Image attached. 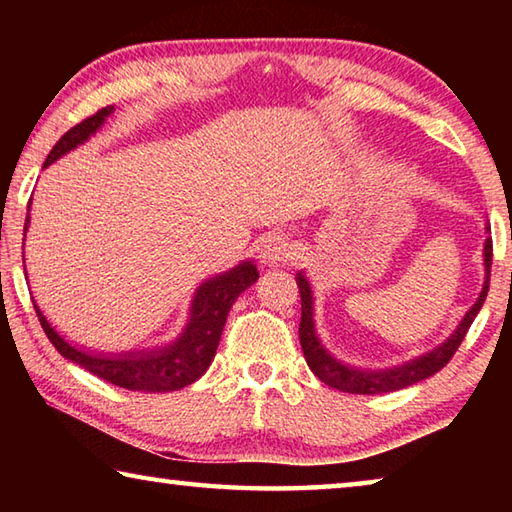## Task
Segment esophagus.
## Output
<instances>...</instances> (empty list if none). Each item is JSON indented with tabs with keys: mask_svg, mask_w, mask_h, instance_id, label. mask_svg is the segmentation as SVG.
Instances as JSON below:
<instances>
[{
	"mask_svg": "<svg viewBox=\"0 0 512 512\" xmlns=\"http://www.w3.org/2000/svg\"><path fill=\"white\" fill-rule=\"evenodd\" d=\"M291 255H293L291 241H289V237L280 235V232H273V235H268L264 239L262 250H259V259H262V264H266V266L284 264Z\"/></svg>",
	"mask_w": 512,
	"mask_h": 512,
	"instance_id": "obj_1",
	"label": "esophagus"
}]
</instances>
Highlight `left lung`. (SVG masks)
<instances>
[{"mask_svg": "<svg viewBox=\"0 0 512 512\" xmlns=\"http://www.w3.org/2000/svg\"><path fill=\"white\" fill-rule=\"evenodd\" d=\"M488 230V228H485ZM483 264H485V282L479 293V300L467 309L463 316L461 325L454 329V334L449 336L445 343H440L436 350H431L422 357L413 359L409 363H402V366H393L386 370H361L348 366V363L339 361L332 357L325 350V345L320 343L316 334V323H314V293H311L309 280L302 271L296 275L298 289H300V305H302V316H300V345L302 352H305L307 366L311 372L323 381V384L336 388V391L343 393H357V395H379V393H393L406 388L411 384H418V381L436 375L440 368H445L449 359L454 357L458 345L463 343L467 329L474 323L476 314L483 307L485 296H488L490 289V266H492V239H485L483 246Z\"/></svg>", "mask_w": 512, "mask_h": 512, "instance_id": "left-lung-1", "label": "left lung"}]
</instances>
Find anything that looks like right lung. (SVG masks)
Returning <instances> with one entry per match:
<instances>
[{
  "label": "right lung",
  "instance_id": "obj_1",
  "mask_svg": "<svg viewBox=\"0 0 512 512\" xmlns=\"http://www.w3.org/2000/svg\"><path fill=\"white\" fill-rule=\"evenodd\" d=\"M112 106L101 108L94 112L92 117L83 119L81 124L60 137L54 149L49 151L45 167L58 158H63L65 153L74 151L76 146H81L90 140V137L103 126L106 117L112 115ZM31 223V216L27 212V223H24V235ZM24 259V255H22ZM259 271L253 262H241L239 266L230 268L223 275L210 277L201 287L196 289L192 307H189V318L183 329V334L176 341L164 345L158 350H142V352H90L85 348H76L69 341H65L54 327L49 325V320L42 314L40 307L33 300L36 314L40 318V325L45 329L47 339L54 343V348L63 354L67 361L76 363V366L85 368L92 375H97L103 381H110L119 388H128V391H142V393H169L180 391L189 384L205 375V370L210 368V363L219 348L221 332L228 320V311L235 305L241 291L253 287L257 282Z\"/></svg>",
  "mask_w": 512,
  "mask_h": 512
}]
</instances>
